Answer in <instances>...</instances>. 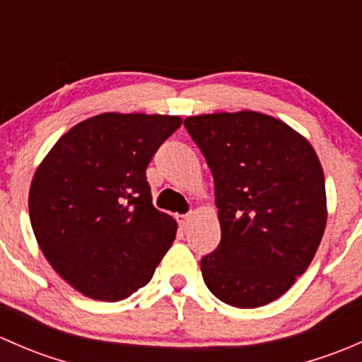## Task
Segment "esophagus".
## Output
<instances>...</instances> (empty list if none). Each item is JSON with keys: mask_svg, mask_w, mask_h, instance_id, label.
<instances>
[{"mask_svg": "<svg viewBox=\"0 0 362 362\" xmlns=\"http://www.w3.org/2000/svg\"><path fill=\"white\" fill-rule=\"evenodd\" d=\"M191 218H192L191 214L177 215V222H178V226H180L182 229H187L189 228V224H191Z\"/></svg>", "mask_w": 362, "mask_h": 362, "instance_id": "esophagus-1", "label": "esophagus"}]
</instances>
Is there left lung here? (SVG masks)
<instances>
[{
  "instance_id": "left-lung-1",
  "label": "left lung",
  "mask_w": 362,
  "mask_h": 362,
  "mask_svg": "<svg viewBox=\"0 0 362 362\" xmlns=\"http://www.w3.org/2000/svg\"><path fill=\"white\" fill-rule=\"evenodd\" d=\"M184 126L210 166L221 243L202 259L210 293L257 308L293 287L326 229V184L312 145L257 112L187 117Z\"/></svg>"
}]
</instances>
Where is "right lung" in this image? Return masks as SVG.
Listing matches in <instances>:
<instances>
[{
	"label": "right lung",
	"instance_id": "obj_1",
	"mask_svg": "<svg viewBox=\"0 0 362 362\" xmlns=\"http://www.w3.org/2000/svg\"><path fill=\"white\" fill-rule=\"evenodd\" d=\"M180 117L101 113L57 140L33 177L29 218L47 261L83 296L120 301L151 282L177 222L147 170Z\"/></svg>",
	"mask_w": 362,
	"mask_h": 362
}]
</instances>
